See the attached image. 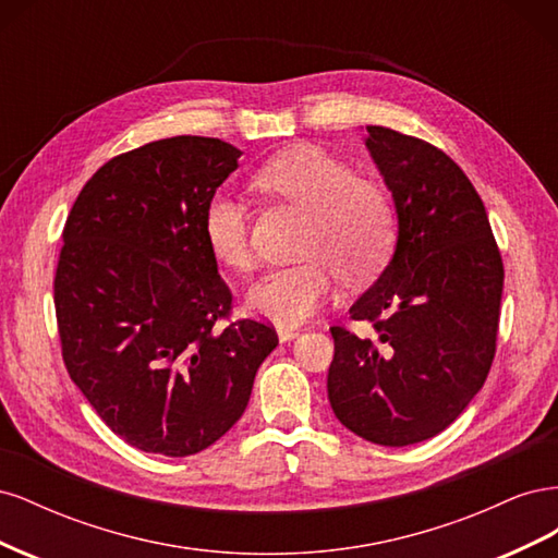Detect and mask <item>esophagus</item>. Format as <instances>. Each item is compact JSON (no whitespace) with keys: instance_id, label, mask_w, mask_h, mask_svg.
<instances>
[{"instance_id":"34e87169","label":"esophagus","mask_w":558,"mask_h":558,"mask_svg":"<svg viewBox=\"0 0 558 558\" xmlns=\"http://www.w3.org/2000/svg\"><path fill=\"white\" fill-rule=\"evenodd\" d=\"M277 335H279V342H291V340H295V337H298L300 332H298V328L279 326V328H277Z\"/></svg>"}]
</instances>
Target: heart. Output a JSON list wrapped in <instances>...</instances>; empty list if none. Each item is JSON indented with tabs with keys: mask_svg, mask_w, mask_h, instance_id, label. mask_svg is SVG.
<instances>
[{
	"mask_svg": "<svg viewBox=\"0 0 558 558\" xmlns=\"http://www.w3.org/2000/svg\"><path fill=\"white\" fill-rule=\"evenodd\" d=\"M258 189L310 211L298 265L269 269L246 293V307L279 326H298L326 307L337 275L347 283L375 279L396 244V211L375 183L316 146H295L269 158ZM205 240L214 258L248 269L253 248L248 207L232 193H214L205 207Z\"/></svg>",
	"mask_w": 558,
	"mask_h": 558,
	"instance_id": "1",
	"label": "heart"
}]
</instances>
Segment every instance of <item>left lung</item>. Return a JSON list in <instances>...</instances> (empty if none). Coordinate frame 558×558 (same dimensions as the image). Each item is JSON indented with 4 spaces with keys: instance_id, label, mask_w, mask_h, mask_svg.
Returning <instances> with one entry per match:
<instances>
[{
    "instance_id": "1",
    "label": "left lung",
    "mask_w": 558,
    "mask_h": 558,
    "mask_svg": "<svg viewBox=\"0 0 558 558\" xmlns=\"http://www.w3.org/2000/svg\"><path fill=\"white\" fill-rule=\"evenodd\" d=\"M398 218L379 279L353 302L377 337L330 328L328 400L351 433L381 447L424 442L453 424L492 369L502 260L470 179L440 148L367 125Z\"/></svg>"
}]
</instances>
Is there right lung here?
<instances>
[{
  "instance_id": "right-lung-1",
  "label": "right lung",
  "mask_w": 558,
  "mask_h": 558,
  "mask_svg": "<svg viewBox=\"0 0 558 558\" xmlns=\"http://www.w3.org/2000/svg\"><path fill=\"white\" fill-rule=\"evenodd\" d=\"M240 156L211 137L150 142L99 167L64 223L56 316L66 373L148 453L191 456L223 437L279 344L260 320L214 326L232 295L205 207Z\"/></svg>"
}]
</instances>
